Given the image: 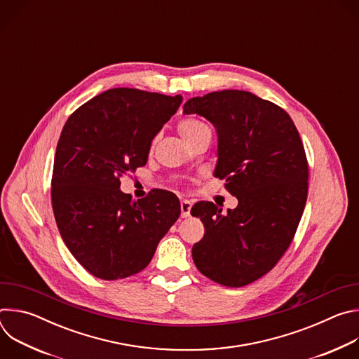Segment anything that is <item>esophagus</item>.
<instances>
[{
  "label": "esophagus",
  "instance_id": "esophagus-1",
  "mask_svg": "<svg viewBox=\"0 0 359 359\" xmlns=\"http://www.w3.org/2000/svg\"><path fill=\"white\" fill-rule=\"evenodd\" d=\"M191 201L189 200H182L180 201V210H182V217L183 219H187L190 216V210H191Z\"/></svg>",
  "mask_w": 359,
  "mask_h": 359
}]
</instances>
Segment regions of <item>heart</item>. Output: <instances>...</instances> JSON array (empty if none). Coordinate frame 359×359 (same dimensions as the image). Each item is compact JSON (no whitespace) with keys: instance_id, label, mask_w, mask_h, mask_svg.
I'll return each instance as SVG.
<instances>
[{"instance_id":"obj_1","label":"heart","mask_w":359,"mask_h":359,"mask_svg":"<svg viewBox=\"0 0 359 359\" xmlns=\"http://www.w3.org/2000/svg\"><path fill=\"white\" fill-rule=\"evenodd\" d=\"M206 128H208L206 125L198 122V121H196V119H184V121H182V122L179 123V132H180V135H182L183 139H186V137H189V136L197 133V132L201 130V129H206Z\"/></svg>"}]
</instances>
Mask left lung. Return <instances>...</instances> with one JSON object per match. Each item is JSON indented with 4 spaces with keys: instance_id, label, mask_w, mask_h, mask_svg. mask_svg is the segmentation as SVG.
Returning <instances> with one entry per match:
<instances>
[{
    "instance_id": "8db88e82",
    "label": "left lung",
    "mask_w": 359,
    "mask_h": 359,
    "mask_svg": "<svg viewBox=\"0 0 359 359\" xmlns=\"http://www.w3.org/2000/svg\"><path fill=\"white\" fill-rule=\"evenodd\" d=\"M183 114L215 126V176L238 200L226 215L212 201L191 208L204 224L203 238L191 248L193 262L222 285H247L277 264L301 220L309 190L302 142L284 109L245 90L191 97Z\"/></svg>"
}]
</instances>
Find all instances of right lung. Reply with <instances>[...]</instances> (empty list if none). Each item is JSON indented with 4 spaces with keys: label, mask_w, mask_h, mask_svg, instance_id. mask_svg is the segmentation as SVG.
Listing matches in <instances>:
<instances>
[{
    "label": "right lung",
    "mask_w": 359,
    "mask_h": 359,
    "mask_svg": "<svg viewBox=\"0 0 359 359\" xmlns=\"http://www.w3.org/2000/svg\"><path fill=\"white\" fill-rule=\"evenodd\" d=\"M182 100L180 95L109 89L78 108L61 132L50 190L54 216L74 257L97 278L142 271L180 216L173 193L132 200L119 177L146 165L151 140Z\"/></svg>",
    "instance_id": "obj_1"
}]
</instances>
